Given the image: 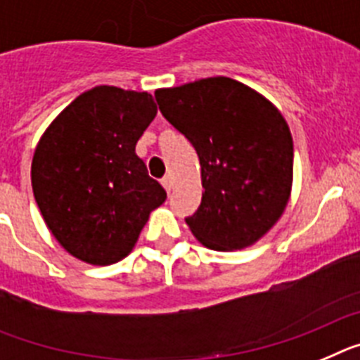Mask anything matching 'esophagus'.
Here are the masks:
<instances>
[{"label":"esophagus","mask_w":360,"mask_h":360,"mask_svg":"<svg viewBox=\"0 0 360 360\" xmlns=\"http://www.w3.org/2000/svg\"><path fill=\"white\" fill-rule=\"evenodd\" d=\"M161 184H162V186H165V190H167V192L170 193L172 186H174V181H172L170 176H165V177H162V179H161Z\"/></svg>","instance_id":"1"}]
</instances>
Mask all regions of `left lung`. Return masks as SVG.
I'll return each instance as SVG.
<instances>
[{
  "label": "left lung",
  "instance_id": "1",
  "mask_svg": "<svg viewBox=\"0 0 360 360\" xmlns=\"http://www.w3.org/2000/svg\"><path fill=\"white\" fill-rule=\"evenodd\" d=\"M155 99L199 155L205 192L198 212L186 217L195 239L219 252L255 245L292 193L293 141L283 114L224 76L159 89Z\"/></svg>",
  "mask_w": 360,
  "mask_h": 360
}]
</instances>
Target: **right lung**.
<instances>
[{"label":"right lung","instance_id":"right-lung-1","mask_svg":"<svg viewBox=\"0 0 360 360\" xmlns=\"http://www.w3.org/2000/svg\"><path fill=\"white\" fill-rule=\"evenodd\" d=\"M158 114L148 92L94 86L56 117L32 158V192L68 254L106 266L127 257L167 199L136 145Z\"/></svg>","mask_w":360,"mask_h":360}]
</instances>
